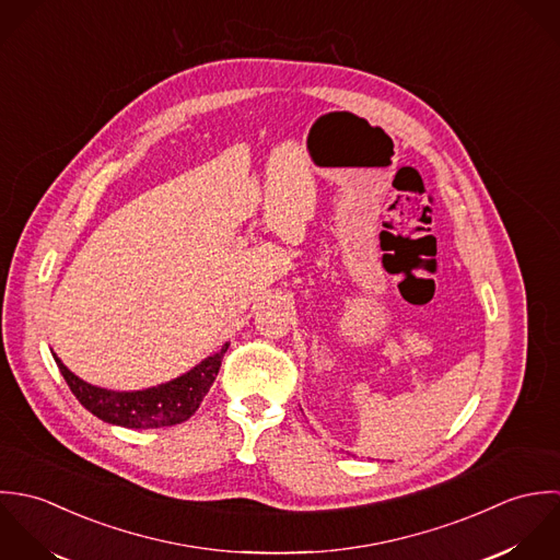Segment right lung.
Wrapping results in <instances>:
<instances>
[{"label": "right lung", "instance_id": "1", "mask_svg": "<svg viewBox=\"0 0 560 560\" xmlns=\"http://www.w3.org/2000/svg\"><path fill=\"white\" fill-rule=\"evenodd\" d=\"M229 343L188 374L142 392H108L78 378L56 354V363L73 396L100 420L125 429H162L186 422L219 376Z\"/></svg>", "mask_w": 560, "mask_h": 560}]
</instances>
